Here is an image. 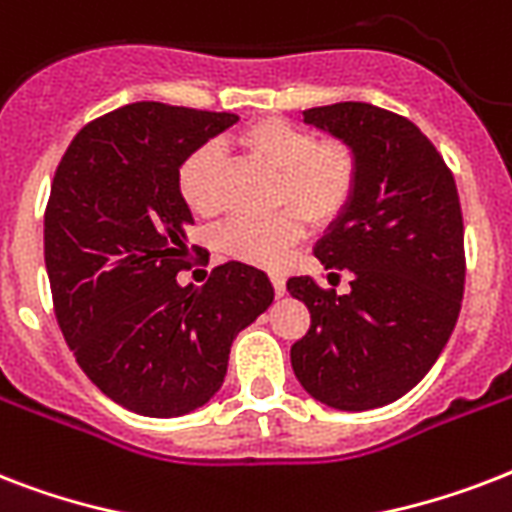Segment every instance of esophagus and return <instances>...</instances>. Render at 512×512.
I'll return each mask as SVG.
<instances>
[{
	"label": "esophagus",
	"mask_w": 512,
	"mask_h": 512,
	"mask_svg": "<svg viewBox=\"0 0 512 512\" xmlns=\"http://www.w3.org/2000/svg\"><path fill=\"white\" fill-rule=\"evenodd\" d=\"M271 281H273V289H276V295H284L287 292V279L281 276V273H271Z\"/></svg>",
	"instance_id": "1"
}]
</instances>
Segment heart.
<instances>
[{
	"mask_svg": "<svg viewBox=\"0 0 512 512\" xmlns=\"http://www.w3.org/2000/svg\"><path fill=\"white\" fill-rule=\"evenodd\" d=\"M241 146L279 172L276 201L289 204L271 217H231L215 233L225 257L249 265H279L303 239L305 220L332 223L345 212L358 183L356 151L340 138L316 132L284 116H263L241 132ZM220 148L204 143L177 170V193L193 215L209 217L220 207Z\"/></svg>",
	"mask_w": 512,
	"mask_h": 512,
	"instance_id": "obj_1",
	"label": "heart"
}]
</instances>
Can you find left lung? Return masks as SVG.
Segmentation results:
<instances>
[{
	"mask_svg": "<svg viewBox=\"0 0 512 512\" xmlns=\"http://www.w3.org/2000/svg\"><path fill=\"white\" fill-rule=\"evenodd\" d=\"M303 116L356 151L358 183L313 249L332 284L350 273V292L311 276L287 281L311 311V329L289 356L316 401L366 412L409 393L452 337L465 292L460 196L436 146L404 116L372 103Z\"/></svg>",
	"mask_w": 512,
	"mask_h": 512,
	"instance_id": "obj_1",
	"label": "left lung"
}]
</instances>
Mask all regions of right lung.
<instances>
[{"label": "right lung", "mask_w": 512, "mask_h": 512, "mask_svg": "<svg viewBox=\"0 0 512 512\" xmlns=\"http://www.w3.org/2000/svg\"><path fill=\"white\" fill-rule=\"evenodd\" d=\"M167 103H132L76 132L52 177L44 265L55 319L82 372L130 412L180 417L215 396L231 342L273 303L260 268H212L180 287L199 255L177 170L231 124Z\"/></svg>", "instance_id": "right-lung-1"}]
</instances>
